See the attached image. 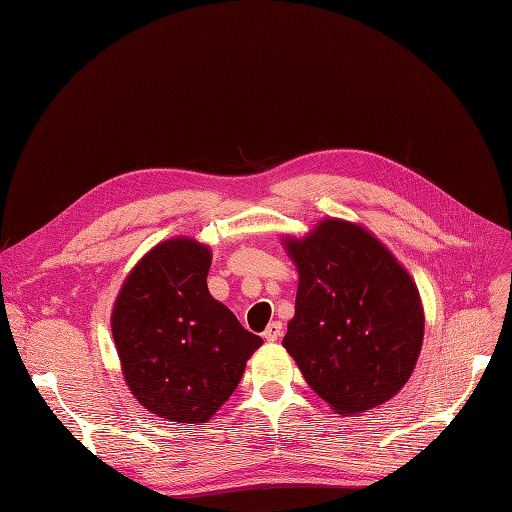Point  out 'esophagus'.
I'll return each instance as SVG.
<instances>
[{
    "label": "esophagus",
    "instance_id": "34e87169",
    "mask_svg": "<svg viewBox=\"0 0 512 512\" xmlns=\"http://www.w3.org/2000/svg\"><path fill=\"white\" fill-rule=\"evenodd\" d=\"M282 337V323H278V320H274V323L268 325V329L263 331V339L266 342H276V339Z\"/></svg>",
    "mask_w": 512,
    "mask_h": 512
}]
</instances>
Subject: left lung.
Instances as JSON below:
<instances>
[{
	"label": "left lung",
	"mask_w": 512,
	"mask_h": 512,
	"mask_svg": "<svg viewBox=\"0 0 512 512\" xmlns=\"http://www.w3.org/2000/svg\"><path fill=\"white\" fill-rule=\"evenodd\" d=\"M299 280L282 346L335 413L380 407L407 384L424 342L418 287L361 223L327 217L282 238Z\"/></svg>",
	"instance_id": "8db88e82"
}]
</instances>
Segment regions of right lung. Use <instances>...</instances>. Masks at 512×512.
I'll return each mask as SVG.
<instances>
[{
    "label": "right lung",
    "mask_w": 512,
    "mask_h": 512,
    "mask_svg": "<svg viewBox=\"0 0 512 512\" xmlns=\"http://www.w3.org/2000/svg\"><path fill=\"white\" fill-rule=\"evenodd\" d=\"M211 246L168 238L130 270L111 310L124 382L158 418L204 424L263 344L206 287Z\"/></svg>",
    "instance_id": "obj_1"
}]
</instances>
